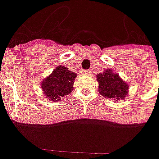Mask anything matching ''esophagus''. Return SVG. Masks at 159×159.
Segmentation results:
<instances>
[{
  "mask_svg": "<svg viewBox=\"0 0 159 159\" xmlns=\"http://www.w3.org/2000/svg\"><path fill=\"white\" fill-rule=\"evenodd\" d=\"M89 72H90V71H89V70H83L82 73H84V74H89Z\"/></svg>",
  "mask_w": 159,
  "mask_h": 159,
  "instance_id": "obj_1",
  "label": "esophagus"
}]
</instances>
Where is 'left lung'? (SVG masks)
Returning <instances> with one entry per match:
<instances>
[{"instance_id": "left-lung-1", "label": "left lung", "mask_w": 159, "mask_h": 159, "mask_svg": "<svg viewBox=\"0 0 159 159\" xmlns=\"http://www.w3.org/2000/svg\"><path fill=\"white\" fill-rule=\"evenodd\" d=\"M99 84V93L105 98H112L114 100L124 99L128 94L129 87L127 83L122 80L118 73L108 69L96 75Z\"/></svg>"}]
</instances>
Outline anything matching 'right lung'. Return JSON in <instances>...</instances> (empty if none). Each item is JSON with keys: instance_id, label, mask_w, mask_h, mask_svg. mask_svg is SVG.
Masks as SVG:
<instances>
[{"instance_id": "1", "label": "right lung", "mask_w": 159, "mask_h": 159, "mask_svg": "<svg viewBox=\"0 0 159 159\" xmlns=\"http://www.w3.org/2000/svg\"><path fill=\"white\" fill-rule=\"evenodd\" d=\"M75 72H71L68 68L59 65L53 72L40 84L43 94L51 101H60L62 97L69 95L73 89Z\"/></svg>"}]
</instances>
